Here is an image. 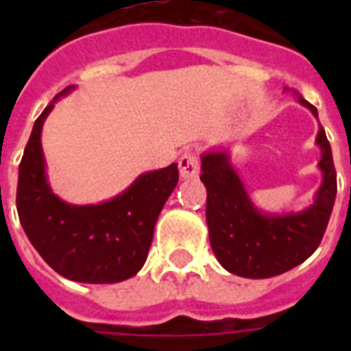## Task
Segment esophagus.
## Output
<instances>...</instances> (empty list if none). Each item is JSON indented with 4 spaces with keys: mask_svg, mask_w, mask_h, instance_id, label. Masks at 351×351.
Segmentation results:
<instances>
[{
    "mask_svg": "<svg viewBox=\"0 0 351 351\" xmlns=\"http://www.w3.org/2000/svg\"><path fill=\"white\" fill-rule=\"evenodd\" d=\"M178 167H180V176L184 180H189V178H197L198 171H200V162H198V156L195 153H184L182 158L178 160Z\"/></svg>",
    "mask_w": 351,
    "mask_h": 351,
    "instance_id": "esophagus-1",
    "label": "esophagus"
}]
</instances>
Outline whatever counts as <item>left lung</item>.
Returning <instances> with one entry per match:
<instances>
[{"mask_svg":"<svg viewBox=\"0 0 351 351\" xmlns=\"http://www.w3.org/2000/svg\"><path fill=\"white\" fill-rule=\"evenodd\" d=\"M297 100L313 117H319L310 101L302 96H297ZM315 143L321 149L317 167L322 182L313 202L295 213H271L256 208L231 164L230 149H209L200 154V180L208 191L209 242L224 269L245 278H269L302 264L319 247L335 204L337 175L322 125Z\"/></svg>","mask_w":351,"mask_h":351,"instance_id":"left-lung-1","label":"left lung"}]
</instances>
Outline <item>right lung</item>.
<instances>
[{
    "label": "right lung",
    "mask_w": 351,
    "mask_h": 351,
    "mask_svg": "<svg viewBox=\"0 0 351 351\" xmlns=\"http://www.w3.org/2000/svg\"><path fill=\"white\" fill-rule=\"evenodd\" d=\"M69 85L34 121L18 175L19 222L41 258L62 277L84 284H114L134 277L147 258L154 224L178 184V165L147 171L120 195L98 204H69L52 191L41 129Z\"/></svg>",
    "instance_id": "1"
}]
</instances>
